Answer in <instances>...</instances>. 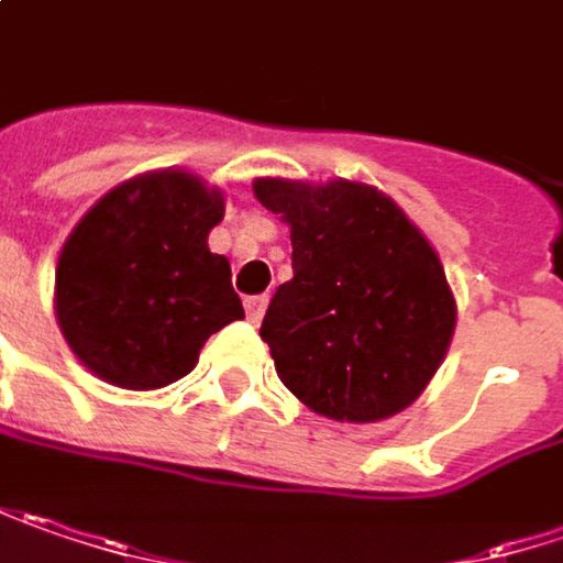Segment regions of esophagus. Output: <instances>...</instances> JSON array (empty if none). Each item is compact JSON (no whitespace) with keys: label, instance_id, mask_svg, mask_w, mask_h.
I'll return each instance as SVG.
<instances>
[{"label":"esophagus","instance_id":"esophagus-1","mask_svg":"<svg viewBox=\"0 0 563 563\" xmlns=\"http://www.w3.org/2000/svg\"><path fill=\"white\" fill-rule=\"evenodd\" d=\"M266 303H268L266 295L246 297V300H243V307H246V320H250V323H260V320H263V313H266Z\"/></svg>","mask_w":563,"mask_h":563}]
</instances>
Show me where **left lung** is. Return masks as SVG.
<instances>
[{"mask_svg":"<svg viewBox=\"0 0 563 563\" xmlns=\"http://www.w3.org/2000/svg\"><path fill=\"white\" fill-rule=\"evenodd\" d=\"M253 192L291 224L295 278L260 329L282 383L335 421L411 406L456 325L434 246L374 186L256 180Z\"/></svg>","mask_w":563,"mask_h":563,"instance_id":"obj_1","label":"left lung"}]
</instances>
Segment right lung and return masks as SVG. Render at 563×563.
Listing matches in <instances>:
<instances>
[{
    "label": "right lung",
    "mask_w": 563,
    "mask_h": 563,
    "mask_svg": "<svg viewBox=\"0 0 563 563\" xmlns=\"http://www.w3.org/2000/svg\"><path fill=\"white\" fill-rule=\"evenodd\" d=\"M218 189L161 170L110 189L56 266V320L78 361L123 389L186 377L211 332L243 320L231 263L209 250Z\"/></svg>",
    "instance_id": "right-lung-1"
}]
</instances>
